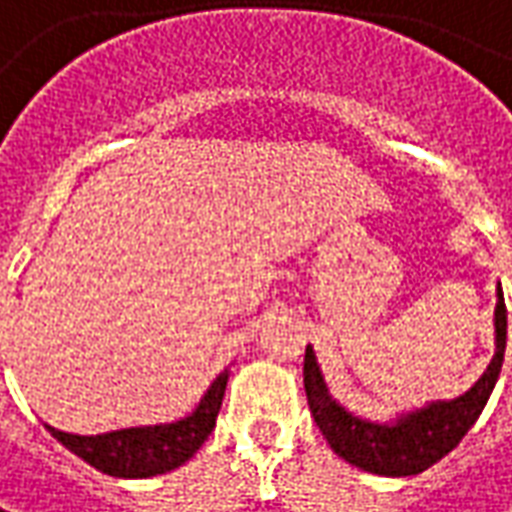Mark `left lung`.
Wrapping results in <instances>:
<instances>
[{
    "instance_id": "left-lung-1",
    "label": "left lung",
    "mask_w": 512,
    "mask_h": 512,
    "mask_svg": "<svg viewBox=\"0 0 512 512\" xmlns=\"http://www.w3.org/2000/svg\"><path fill=\"white\" fill-rule=\"evenodd\" d=\"M493 326H496V354L488 370L479 376V382L468 393L451 401H432L421 410L398 415L390 424L365 421L340 407L329 396V387L323 382L312 345H306L303 387H306L312 418L320 426L323 438L329 440L334 454H340L345 463L357 465L370 474H379V477H412L443 460L465 438V432L477 424L505 362L507 306L502 287L496 290Z\"/></svg>"
}]
</instances>
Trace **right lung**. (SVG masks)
Wrapping results in <instances>:
<instances>
[{
	"label": "right lung",
	"mask_w": 512,
	"mask_h": 512,
	"mask_svg": "<svg viewBox=\"0 0 512 512\" xmlns=\"http://www.w3.org/2000/svg\"><path fill=\"white\" fill-rule=\"evenodd\" d=\"M225 384H228V370H222L211 382L192 415L172 424L133 426V429L105 432V435H69L55 426H47V429L52 432V438L61 440L72 454L108 477L144 479L167 474L186 460H192V454L206 443L217 424Z\"/></svg>",
	"instance_id": "right-lung-1"
}]
</instances>
